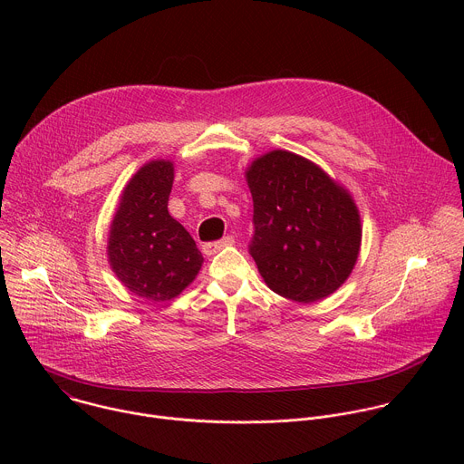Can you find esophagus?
Here are the masks:
<instances>
[{
	"label": "esophagus",
	"mask_w": 464,
	"mask_h": 464,
	"mask_svg": "<svg viewBox=\"0 0 464 464\" xmlns=\"http://www.w3.org/2000/svg\"><path fill=\"white\" fill-rule=\"evenodd\" d=\"M233 244H235V237L227 235V237H224V238L218 240V242H208V244H204L202 251H204L206 255H215L217 251H220V249H224V247H227V246H233Z\"/></svg>",
	"instance_id": "esophagus-1"
}]
</instances>
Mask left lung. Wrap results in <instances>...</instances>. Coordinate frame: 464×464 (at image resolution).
Returning <instances> with one entry per match:
<instances>
[{
  "label": "left lung",
  "instance_id": "8db88e82",
  "mask_svg": "<svg viewBox=\"0 0 464 464\" xmlns=\"http://www.w3.org/2000/svg\"><path fill=\"white\" fill-rule=\"evenodd\" d=\"M246 181L255 224L249 253L264 283L297 303L334 294L353 274L362 246L351 192L288 150L253 160Z\"/></svg>",
  "mask_w": 464,
  "mask_h": 464
}]
</instances>
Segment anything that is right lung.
Instances as JSON below:
<instances>
[{
  "instance_id": "right-lung-1",
  "label": "right lung",
  "mask_w": 464,
  "mask_h": 464,
  "mask_svg": "<svg viewBox=\"0 0 464 464\" xmlns=\"http://www.w3.org/2000/svg\"><path fill=\"white\" fill-rule=\"evenodd\" d=\"M174 163H145L122 188L108 235V262L122 286L161 303L178 297L200 272L204 256L169 215Z\"/></svg>"
}]
</instances>
